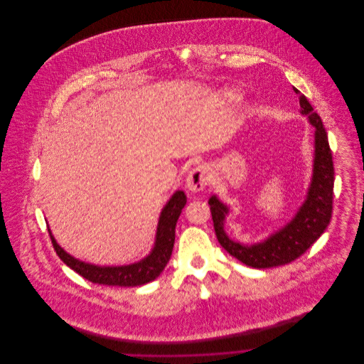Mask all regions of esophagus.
<instances>
[{
  "instance_id": "34e87169",
  "label": "esophagus",
  "mask_w": 364,
  "mask_h": 364,
  "mask_svg": "<svg viewBox=\"0 0 364 364\" xmlns=\"http://www.w3.org/2000/svg\"><path fill=\"white\" fill-rule=\"evenodd\" d=\"M210 179V171L206 165H198L186 178V188L192 193H198L206 188Z\"/></svg>"
}]
</instances>
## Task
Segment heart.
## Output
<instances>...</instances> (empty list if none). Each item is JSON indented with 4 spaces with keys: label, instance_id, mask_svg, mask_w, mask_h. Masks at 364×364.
<instances>
[{
    "label": "heart",
    "instance_id": "1",
    "mask_svg": "<svg viewBox=\"0 0 364 364\" xmlns=\"http://www.w3.org/2000/svg\"><path fill=\"white\" fill-rule=\"evenodd\" d=\"M227 95H228V97H230V98H235V97H237V95H238V94H237V92H235V91H228V94H227Z\"/></svg>",
    "mask_w": 364,
    "mask_h": 364
}]
</instances>
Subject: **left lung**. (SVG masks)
I'll list each match as a JSON object with an SVG mask.
<instances>
[{
  "instance_id": "1",
  "label": "left lung",
  "mask_w": 364,
  "mask_h": 364,
  "mask_svg": "<svg viewBox=\"0 0 364 364\" xmlns=\"http://www.w3.org/2000/svg\"><path fill=\"white\" fill-rule=\"evenodd\" d=\"M294 92L300 100V113L307 116L310 124L315 129L311 182L306 200L294 217L267 238L248 245L234 241L225 232V218L230 213V208L215 195L208 199L214 230L220 245L231 257L257 269L282 266L301 257L323 234L332 217L335 172L328 136L319 114L314 112L309 100L296 88Z\"/></svg>"
}]
</instances>
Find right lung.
<instances>
[{
  "label": "right lung",
  "mask_w": 364,
  "mask_h": 364,
  "mask_svg": "<svg viewBox=\"0 0 364 364\" xmlns=\"http://www.w3.org/2000/svg\"><path fill=\"white\" fill-rule=\"evenodd\" d=\"M185 205L186 195L183 193V191H176L161 210L156 225V242L151 252L146 258L130 264L100 266L77 259L57 244L50 228L49 234L52 238L54 251L60 257V259L87 280L105 286L136 287L153 282L161 274L168 260L171 259L175 242V225Z\"/></svg>",
  "instance_id": "obj_1"
}]
</instances>
